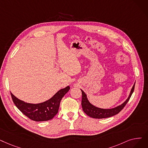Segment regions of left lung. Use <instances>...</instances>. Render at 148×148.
Segmentation results:
<instances>
[{
	"label": "left lung",
	"mask_w": 148,
	"mask_h": 148,
	"mask_svg": "<svg viewBox=\"0 0 148 148\" xmlns=\"http://www.w3.org/2000/svg\"><path fill=\"white\" fill-rule=\"evenodd\" d=\"M135 83H136V82H135ZM134 87H135V84L134 85L131 89L130 96L128 97L127 100L123 103V104H121V105L116 108L110 109V110H107V109L105 110V109L99 108L91 105L88 100L86 95L85 94V93L81 89L82 94V106L83 111H84V112L86 115H88V116L94 119H104V118H108V117L114 116V115L119 113L122 110H123V108L127 104V103L130 100L131 95L134 92Z\"/></svg>",
	"instance_id": "left-lung-1"
}]
</instances>
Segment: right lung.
<instances>
[{
    "instance_id": "obj_1",
    "label": "right lung",
    "mask_w": 148,
    "mask_h": 148,
    "mask_svg": "<svg viewBox=\"0 0 148 148\" xmlns=\"http://www.w3.org/2000/svg\"><path fill=\"white\" fill-rule=\"evenodd\" d=\"M69 89V86L62 89L49 100L38 104L24 102L15 97L11 92V95L16 107L27 117L36 121H43L51 120L57 114L60 101Z\"/></svg>"
}]
</instances>
